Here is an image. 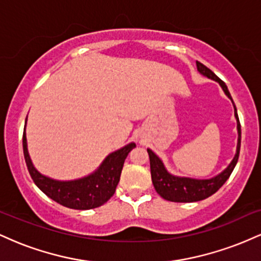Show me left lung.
Masks as SVG:
<instances>
[{"label":"left lung","mask_w":261,"mask_h":261,"mask_svg":"<svg viewBox=\"0 0 261 261\" xmlns=\"http://www.w3.org/2000/svg\"><path fill=\"white\" fill-rule=\"evenodd\" d=\"M197 71L202 73L203 76L208 77V79L215 80L216 82L220 83L222 87L223 92L226 93L227 97L230 100L233 99L230 97L228 88H227L226 83L222 80L212 72L210 68L206 67L201 62L196 61ZM234 106V103H233ZM234 115L237 119V128H238V145H237V153L230 162V164L223 170L221 174L211 179H191V178H179V176H174L169 174L167 169L164 168L163 163L160 158L155 155L151 149H147L149 155V166H151V176L153 187L160 195L163 199L168 200V201L173 202H194L200 201V200L206 199V197L214 195L215 193L226 182L229 175L232 174L233 169H234L237 162H238L239 151H241V122H239L238 114H237V108L234 106Z\"/></svg>","instance_id":"obj_1"}]
</instances>
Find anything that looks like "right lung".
<instances>
[{"label": "right lung", "mask_w": 261, "mask_h": 261, "mask_svg": "<svg viewBox=\"0 0 261 261\" xmlns=\"http://www.w3.org/2000/svg\"><path fill=\"white\" fill-rule=\"evenodd\" d=\"M134 147H136L135 143H128L121 149L113 152L104 160L97 172L86 178L71 181H59L40 174L34 168L27 148L25 131L23 133V153L33 181L45 195L49 196L54 201L74 210L99 207L114 195L118 182L120 180L124 162L128 152Z\"/></svg>", "instance_id": "1"}]
</instances>
